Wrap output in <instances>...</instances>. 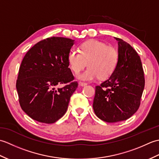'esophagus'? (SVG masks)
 Wrapping results in <instances>:
<instances>
[{"instance_id":"34e87169","label":"esophagus","mask_w":159,"mask_h":159,"mask_svg":"<svg viewBox=\"0 0 159 159\" xmlns=\"http://www.w3.org/2000/svg\"><path fill=\"white\" fill-rule=\"evenodd\" d=\"M79 85H80V86H85V85H87V83H85V82H80V83H79Z\"/></svg>"}]
</instances>
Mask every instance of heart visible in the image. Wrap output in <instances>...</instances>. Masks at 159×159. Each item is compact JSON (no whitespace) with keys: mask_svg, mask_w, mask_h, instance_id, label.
Instances as JSON below:
<instances>
[{"mask_svg":"<svg viewBox=\"0 0 159 159\" xmlns=\"http://www.w3.org/2000/svg\"><path fill=\"white\" fill-rule=\"evenodd\" d=\"M67 61L71 70L75 74L85 68L87 62L89 67L79 76L80 79L92 80L98 77L105 79L112 75L116 69L119 54L112 46H107L98 40L90 39L79 46V51L71 50Z\"/></svg>","mask_w":159,"mask_h":159,"instance_id":"obj_1","label":"heart"}]
</instances>
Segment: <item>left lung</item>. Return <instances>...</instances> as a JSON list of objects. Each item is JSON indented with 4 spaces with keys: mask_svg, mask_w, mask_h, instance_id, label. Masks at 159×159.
Here are the masks:
<instances>
[{
    "mask_svg": "<svg viewBox=\"0 0 159 159\" xmlns=\"http://www.w3.org/2000/svg\"><path fill=\"white\" fill-rule=\"evenodd\" d=\"M118 41L119 61L109 79L96 86L93 109L98 117L107 122L130 118L139 109L145 86L139 56L129 43Z\"/></svg>",
    "mask_w": 159,
    "mask_h": 159,
    "instance_id": "obj_1",
    "label": "left lung"
}]
</instances>
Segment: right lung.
I'll return each instance as SVG.
<instances>
[{"instance_id":"add662e5","label":"right lung","mask_w":159,"mask_h":159,"mask_svg":"<svg viewBox=\"0 0 159 159\" xmlns=\"http://www.w3.org/2000/svg\"><path fill=\"white\" fill-rule=\"evenodd\" d=\"M73 44L71 39L51 37L37 43L24 57L16 86L20 107L33 120L52 124L66 113L78 87L67 61Z\"/></svg>"}]
</instances>
